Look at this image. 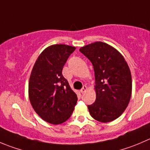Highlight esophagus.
Here are the masks:
<instances>
[{"mask_svg": "<svg viewBox=\"0 0 150 150\" xmlns=\"http://www.w3.org/2000/svg\"><path fill=\"white\" fill-rule=\"evenodd\" d=\"M86 90H87L86 86L83 85V88L81 89V92L82 93V94H84V93H85L86 91Z\"/></svg>", "mask_w": 150, "mask_h": 150, "instance_id": "34e87169", "label": "esophagus"}]
</instances>
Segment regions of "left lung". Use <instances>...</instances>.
Here are the masks:
<instances>
[{
    "label": "left lung",
    "instance_id": "left-lung-1",
    "mask_svg": "<svg viewBox=\"0 0 150 150\" xmlns=\"http://www.w3.org/2000/svg\"><path fill=\"white\" fill-rule=\"evenodd\" d=\"M89 59L95 76L96 100L88 105L91 117L101 122L118 118L126 109L132 92V78L124 57L106 43L96 42L80 49Z\"/></svg>",
    "mask_w": 150,
    "mask_h": 150
}]
</instances>
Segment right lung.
<instances>
[{"label":"right lung","instance_id":"1","mask_svg":"<svg viewBox=\"0 0 150 150\" xmlns=\"http://www.w3.org/2000/svg\"><path fill=\"white\" fill-rule=\"evenodd\" d=\"M75 47L54 45L40 54L32 69L28 85L29 99L36 113L53 125L66 122L78 101L62 69Z\"/></svg>","mask_w":150,"mask_h":150}]
</instances>
